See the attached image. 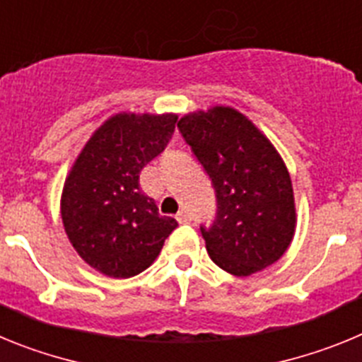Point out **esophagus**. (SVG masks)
Segmentation results:
<instances>
[{"label":"esophagus","instance_id":"34e87169","mask_svg":"<svg viewBox=\"0 0 362 362\" xmlns=\"http://www.w3.org/2000/svg\"><path fill=\"white\" fill-rule=\"evenodd\" d=\"M175 219H177L179 223H190L192 216H190V212H188L187 209H183V210H179V214L175 216Z\"/></svg>","mask_w":362,"mask_h":362}]
</instances>
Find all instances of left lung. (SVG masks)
Returning a JSON list of instances; mask_svg holds the SVG:
<instances>
[{
  "label": "left lung",
  "instance_id": "1",
  "mask_svg": "<svg viewBox=\"0 0 362 362\" xmlns=\"http://www.w3.org/2000/svg\"><path fill=\"white\" fill-rule=\"evenodd\" d=\"M177 129L216 190V221L201 226L210 259L238 277L279 261L296 233L297 214L292 179L276 146L225 105L190 112Z\"/></svg>",
  "mask_w": 362,
  "mask_h": 362
}]
</instances>
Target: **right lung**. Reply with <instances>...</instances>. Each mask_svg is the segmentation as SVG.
Instances as JSON below:
<instances>
[{
	"instance_id": "obj_1",
	"label": "right lung",
	"mask_w": 362,
	"mask_h": 362,
	"mask_svg": "<svg viewBox=\"0 0 362 362\" xmlns=\"http://www.w3.org/2000/svg\"><path fill=\"white\" fill-rule=\"evenodd\" d=\"M175 123V114L119 112L92 134L66 175L63 226L79 257L103 276L141 274L177 226L139 188L143 166L165 150Z\"/></svg>"
}]
</instances>
